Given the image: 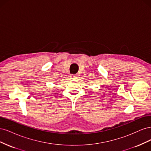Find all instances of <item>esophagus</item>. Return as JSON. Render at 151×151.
Returning <instances> with one entry per match:
<instances>
[{
  "mask_svg": "<svg viewBox=\"0 0 151 151\" xmlns=\"http://www.w3.org/2000/svg\"><path fill=\"white\" fill-rule=\"evenodd\" d=\"M70 77H71V79H77L76 75H72V76H70Z\"/></svg>",
  "mask_w": 151,
  "mask_h": 151,
  "instance_id": "34e87169",
  "label": "esophagus"
}]
</instances>
